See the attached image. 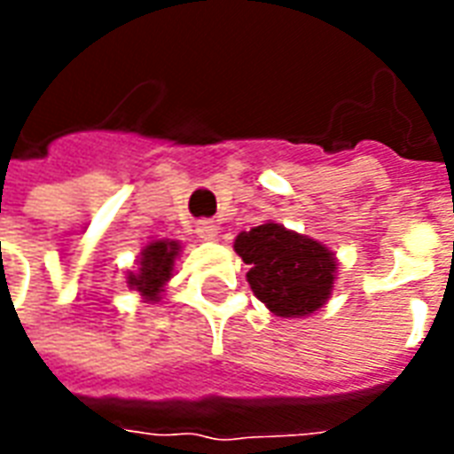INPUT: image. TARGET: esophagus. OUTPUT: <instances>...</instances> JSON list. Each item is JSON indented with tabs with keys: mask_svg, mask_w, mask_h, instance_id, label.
Returning a JSON list of instances; mask_svg holds the SVG:
<instances>
[{
	"mask_svg": "<svg viewBox=\"0 0 454 454\" xmlns=\"http://www.w3.org/2000/svg\"><path fill=\"white\" fill-rule=\"evenodd\" d=\"M197 236L204 240H214L218 236V226L214 221H199L197 223Z\"/></svg>",
	"mask_w": 454,
	"mask_h": 454,
	"instance_id": "esophagus-1",
	"label": "esophagus"
}]
</instances>
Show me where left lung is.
Masks as SVG:
<instances>
[{
  "label": "left lung",
  "mask_w": 454,
  "mask_h": 454,
  "mask_svg": "<svg viewBox=\"0 0 454 454\" xmlns=\"http://www.w3.org/2000/svg\"><path fill=\"white\" fill-rule=\"evenodd\" d=\"M233 247L250 265V289L275 316L314 314L333 292L335 257L314 238L299 236L279 223H262L243 231Z\"/></svg>",
  "instance_id": "1"
}]
</instances>
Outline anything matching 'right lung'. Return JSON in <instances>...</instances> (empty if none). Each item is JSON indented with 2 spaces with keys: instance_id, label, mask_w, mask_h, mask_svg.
<instances>
[{
  "instance_id": "right-lung-1",
  "label": "right lung",
  "mask_w": 454,
  "mask_h": 454,
  "mask_svg": "<svg viewBox=\"0 0 454 454\" xmlns=\"http://www.w3.org/2000/svg\"><path fill=\"white\" fill-rule=\"evenodd\" d=\"M177 255V240H155L145 246V250L140 253L138 272L129 275V286L140 292L145 301H158L160 292H165V285L172 277Z\"/></svg>"
}]
</instances>
